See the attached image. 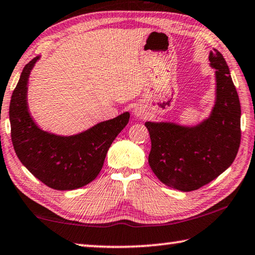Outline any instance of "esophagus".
<instances>
[{
  "mask_svg": "<svg viewBox=\"0 0 255 255\" xmlns=\"http://www.w3.org/2000/svg\"><path fill=\"white\" fill-rule=\"evenodd\" d=\"M132 113H134L135 117H138V118H143L146 115V109L142 104H137V106L132 109Z\"/></svg>",
  "mask_w": 255,
  "mask_h": 255,
  "instance_id": "34e87169",
  "label": "esophagus"
}]
</instances>
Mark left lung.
Instances as JSON below:
<instances>
[{
    "mask_svg": "<svg viewBox=\"0 0 255 255\" xmlns=\"http://www.w3.org/2000/svg\"><path fill=\"white\" fill-rule=\"evenodd\" d=\"M216 69V101L207 119L195 126L152 123L145 126L151 137L148 164L164 185L191 192L216 179L230 167L241 144V104L226 60L210 52Z\"/></svg>",
    "mask_w": 255,
    "mask_h": 255,
    "instance_id": "obj_1",
    "label": "left lung"
}]
</instances>
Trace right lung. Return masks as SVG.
<instances>
[{
	"label": "right lung",
	"instance_id": "obj_1",
	"mask_svg": "<svg viewBox=\"0 0 255 255\" xmlns=\"http://www.w3.org/2000/svg\"><path fill=\"white\" fill-rule=\"evenodd\" d=\"M39 56L27 63L11 96L9 116L15 154L36 178L58 191L90 184L103 167L109 147L129 121V112L79 134L60 136L40 129L27 103L28 78Z\"/></svg>",
	"mask_w": 255,
	"mask_h": 255
}]
</instances>
